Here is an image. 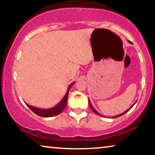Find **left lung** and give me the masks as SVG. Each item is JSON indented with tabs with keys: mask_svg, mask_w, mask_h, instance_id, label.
I'll return each instance as SVG.
<instances>
[{
	"mask_svg": "<svg viewBox=\"0 0 155 155\" xmlns=\"http://www.w3.org/2000/svg\"><path fill=\"white\" fill-rule=\"evenodd\" d=\"M128 41V43H130V44H133L132 42H131V41ZM88 101H89V104H90V107H91V110H92V111L94 112V113H95V114H97V115H100V116H102V115H101V114H98V112H97L96 111V110H95V109H94V107H93V106L92 105H91V103H90V100H89V98H88ZM135 104V103H134V104H133V105L132 106H131L130 107V108L129 109H128L127 110V111H124V112H123L122 113V114H119V115H115V116H114V117H113V118H115V117H120V116H121V115H124V114H126V113H127L128 111H129V110L131 109V108H132V107H133V106H134V104Z\"/></svg>",
	"mask_w": 155,
	"mask_h": 155,
	"instance_id": "1",
	"label": "left lung"
}]
</instances>
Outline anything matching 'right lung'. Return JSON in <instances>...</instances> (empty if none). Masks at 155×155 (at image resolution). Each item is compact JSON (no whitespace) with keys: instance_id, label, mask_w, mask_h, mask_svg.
<instances>
[{"instance_id":"1","label":"right lung","mask_w":155,"mask_h":155,"mask_svg":"<svg viewBox=\"0 0 155 155\" xmlns=\"http://www.w3.org/2000/svg\"><path fill=\"white\" fill-rule=\"evenodd\" d=\"M74 82H73L72 83L70 84L68 87L66 94L64 96V98L59 103L57 104L56 106H54V107L51 109H40V108H38V107H35L31 105H28V104L26 103L27 106L29 108L31 111L35 113V114H37L39 116L41 117H52V116H55L57 115H59L61 114V113L64 111L65 109V107L67 105V103H68V94H69V91L70 87L74 85Z\"/></svg>"}]
</instances>
